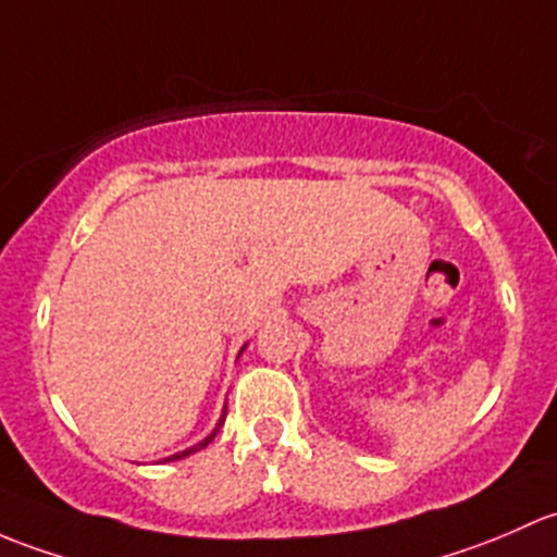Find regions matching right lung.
Here are the masks:
<instances>
[{
	"label": "right lung",
	"mask_w": 557,
	"mask_h": 557,
	"mask_svg": "<svg viewBox=\"0 0 557 557\" xmlns=\"http://www.w3.org/2000/svg\"><path fill=\"white\" fill-rule=\"evenodd\" d=\"M225 416H227V407H225ZM225 416H222V418H220V423H216V429H214V432H211V434H209V437H206V440H203V443L193 445V448H187V450H182V453H174V456H169V458H165V461H180V458H185V456H190V453H195V450L206 448V445H209V443H211V440H214V437H216V432H220V426H222V423H225Z\"/></svg>",
	"instance_id": "add662e5"
}]
</instances>
